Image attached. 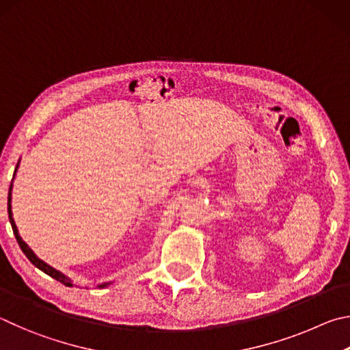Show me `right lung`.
I'll list each match as a JSON object with an SVG mask.
<instances>
[{
  "label": "right lung",
  "instance_id": "obj_1",
  "mask_svg": "<svg viewBox=\"0 0 350 350\" xmlns=\"http://www.w3.org/2000/svg\"><path fill=\"white\" fill-rule=\"evenodd\" d=\"M16 169H18V164H16ZM16 172V170H15ZM10 191H12V186H10V189H9V200H8V212H9V219H10V224H12V229H14V234H15V238H16V241H18V244H20V247H21V250L24 252V255L27 256L29 258V261L32 262V265L35 266V267H38L40 271H42L44 273H47L49 277H52V278H55L57 281H59V283H63L64 286H69V287H72L73 284H72V281L66 277V275H63L59 271H57V269H53L52 266H49V265H46L44 261L42 260H40L38 256H36L35 254H33V250L30 249L26 243H24L23 240H21V237H20V234H18V229H16V226H15V221H14V218H12V206H10V201H12V198H10ZM109 283H104V284H100L98 287H106Z\"/></svg>",
  "mask_w": 350,
  "mask_h": 350
}]
</instances>
